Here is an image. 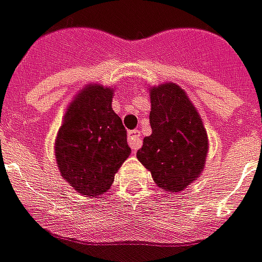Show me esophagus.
Returning a JSON list of instances; mask_svg holds the SVG:
<instances>
[{"instance_id": "esophagus-1", "label": "esophagus", "mask_w": 262, "mask_h": 262, "mask_svg": "<svg viewBox=\"0 0 262 262\" xmlns=\"http://www.w3.org/2000/svg\"><path fill=\"white\" fill-rule=\"evenodd\" d=\"M127 142H129V146L132 147V150H138L139 147L142 146V139H140V132L138 129L129 132V136H127Z\"/></svg>"}]
</instances>
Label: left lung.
<instances>
[{"label": "left lung", "instance_id": "obj_1", "mask_svg": "<svg viewBox=\"0 0 262 262\" xmlns=\"http://www.w3.org/2000/svg\"><path fill=\"white\" fill-rule=\"evenodd\" d=\"M150 104L152 135L136 156L159 188L181 192L204 170L208 135L198 110L175 83L152 87Z\"/></svg>", "mask_w": 262, "mask_h": 262}]
</instances>
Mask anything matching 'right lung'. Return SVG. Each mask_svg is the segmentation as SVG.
<instances>
[{"instance_id":"right-lung-1","label":"right lung","mask_w":262,"mask_h":262,"mask_svg":"<svg viewBox=\"0 0 262 262\" xmlns=\"http://www.w3.org/2000/svg\"><path fill=\"white\" fill-rule=\"evenodd\" d=\"M113 89L87 84L71 101L56 138V161L64 181L87 196L110 189L129 155L127 133L112 108Z\"/></svg>"}]
</instances>
